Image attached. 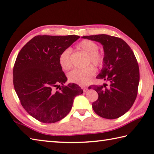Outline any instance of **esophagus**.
Instances as JSON below:
<instances>
[{"label": "esophagus", "mask_w": 154, "mask_h": 154, "mask_svg": "<svg viewBox=\"0 0 154 154\" xmlns=\"http://www.w3.org/2000/svg\"><path fill=\"white\" fill-rule=\"evenodd\" d=\"M82 89H83V91H84V92L88 91V88H87V87H85V86H82Z\"/></svg>", "instance_id": "esophagus-1"}]
</instances>
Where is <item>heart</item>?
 <instances>
[{
    "mask_svg": "<svg viewBox=\"0 0 154 154\" xmlns=\"http://www.w3.org/2000/svg\"><path fill=\"white\" fill-rule=\"evenodd\" d=\"M77 48L85 52L87 56L85 65L91 63L96 67H100L104 63V55L98 51L99 46L95 42L89 40H83L78 43ZM71 49L66 48L60 53L58 57L61 68L69 70L71 67ZM96 72V69L92 65H89L83 69H75L68 75L69 82L79 85H85Z\"/></svg>",
    "mask_w": 154,
    "mask_h": 154,
    "instance_id": "b5f03b06",
    "label": "heart"
}]
</instances>
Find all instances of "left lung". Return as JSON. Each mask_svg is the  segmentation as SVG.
<instances>
[{"mask_svg": "<svg viewBox=\"0 0 154 154\" xmlns=\"http://www.w3.org/2000/svg\"><path fill=\"white\" fill-rule=\"evenodd\" d=\"M82 38L98 42L104 52L102 69L96 78L108 82V85L89 87L98 94L92 108L102 118H119L131 108L137 95L139 69L135 56L121 38L106 34Z\"/></svg>", "mask_w": 154, "mask_h": 154, "instance_id": "8db88e82", "label": "left lung"}]
</instances>
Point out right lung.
Segmentation results:
<instances>
[{
    "mask_svg": "<svg viewBox=\"0 0 154 154\" xmlns=\"http://www.w3.org/2000/svg\"><path fill=\"white\" fill-rule=\"evenodd\" d=\"M79 38L37 35L17 55L13 71L14 88L23 108L39 121H60L71 111L75 97L83 94L77 84L64 85L67 78L58 62L60 53ZM60 84V91L53 90Z\"/></svg>",
    "mask_w": 154,
    "mask_h": 154,
    "instance_id": "right-lung-1",
    "label": "right lung"
}]
</instances>
